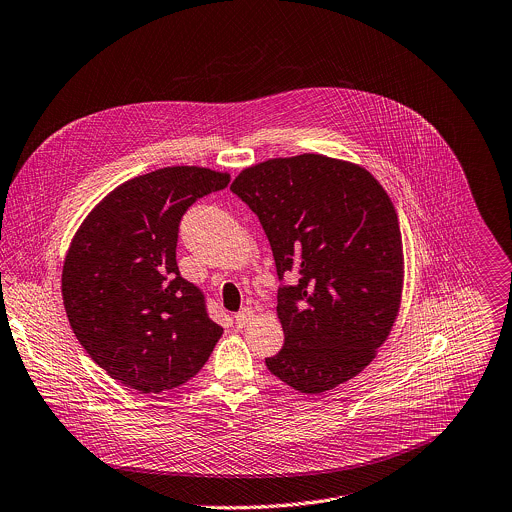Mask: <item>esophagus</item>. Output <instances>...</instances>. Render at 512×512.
<instances>
[{"mask_svg":"<svg viewBox=\"0 0 512 512\" xmlns=\"http://www.w3.org/2000/svg\"><path fill=\"white\" fill-rule=\"evenodd\" d=\"M252 316H254L252 308H242V310L234 316V322H236L238 328H244V326H248V322L252 320Z\"/></svg>","mask_w":512,"mask_h":512,"instance_id":"1","label":"esophagus"}]
</instances>
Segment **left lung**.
<instances>
[{
	"label": "left lung",
	"mask_w": 512,
	"mask_h": 512,
	"mask_svg": "<svg viewBox=\"0 0 512 512\" xmlns=\"http://www.w3.org/2000/svg\"><path fill=\"white\" fill-rule=\"evenodd\" d=\"M230 190L258 216L278 280L284 346L268 370L304 394L362 372L402 292L396 210L370 172L320 154L244 170Z\"/></svg>",
	"instance_id": "obj_1"
}]
</instances>
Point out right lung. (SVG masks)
Instances as JSON below:
<instances>
[{
	"mask_svg": "<svg viewBox=\"0 0 512 512\" xmlns=\"http://www.w3.org/2000/svg\"><path fill=\"white\" fill-rule=\"evenodd\" d=\"M228 174L174 166L128 180L84 220L68 250L62 294L90 358L142 394L200 372L222 336L204 292L180 276L176 246L188 208Z\"/></svg>",
	"mask_w": 512,
	"mask_h": 512,
	"instance_id": "obj_1",
	"label": "right lung"
}]
</instances>
